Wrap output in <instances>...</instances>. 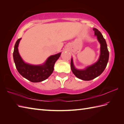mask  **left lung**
<instances>
[{
  "mask_svg": "<svg viewBox=\"0 0 124 124\" xmlns=\"http://www.w3.org/2000/svg\"><path fill=\"white\" fill-rule=\"evenodd\" d=\"M93 30L101 46L100 56L97 61L85 69H78L75 67L72 58L71 60V69L73 73L78 78L83 80H91L99 76L106 69L109 60V53L106 40L97 29L93 28Z\"/></svg>",
  "mask_w": 124,
  "mask_h": 124,
  "instance_id": "obj_1",
  "label": "left lung"
}]
</instances>
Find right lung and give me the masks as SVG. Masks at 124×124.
Wrapping results in <instances>:
<instances>
[{
    "label": "right lung",
    "mask_w": 124,
    "mask_h": 124,
    "mask_svg": "<svg viewBox=\"0 0 124 124\" xmlns=\"http://www.w3.org/2000/svg\"><path fill=\"white\" fill-rule=\"evenodd\" d=\"M21 39H18L16 42L13 52V59L18 72L23 77L32 83L41 82L46 80L53 72L55 63L59 59L61 53L51 55L41 64L28 63L23 60L18 52V47Z\"/></svg>",
    "instance_id": "1"
}]
</instances>
